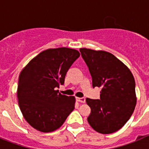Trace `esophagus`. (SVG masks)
I'll use <instances>...</instances> for the list:
<instances>
[{
  "mask_svg": "<svg viewBox=\"0 0 149 149\" xmlns=\"http://www.w3.org/2000/svg\"><path fill=\"white\" fill-rule=\"evenodd\" d=\"M76 99H77V101L81 102V103H85V101H86V98H77Z\"/></svg>",
  "mask_w": 149,
  "mask_h": 149,
  "instance_id": "obj_1",
  "label": "esophagus"
}]
</instances>
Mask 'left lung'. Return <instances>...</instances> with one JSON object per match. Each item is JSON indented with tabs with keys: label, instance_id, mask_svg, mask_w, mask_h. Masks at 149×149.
Returning a JSON list of instances; mask_svg holds the SVG:
<instances>
[{
	"label": "left lung",
	"instance_id": "8db88e82",
	"mask_svg": "<svg viewBox=\"0 0 149 149\" xmlns=\"http://www.w3.org/2000/svg\"><path fill=\"white\" fill-rule=\"evenodd\" d=\"M80 51L89 68L93 88L101 87L100 99H86L91 108L88 122L101 134L119 131L136 106L134 76L122 62L109 52L87 48H81Z\"/></svg>",
	"mask_w": 149,
	"mask_h": 149
}]
</instances>
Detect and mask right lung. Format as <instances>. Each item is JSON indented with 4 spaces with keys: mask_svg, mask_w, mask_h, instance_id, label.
Returning a JSON list of instances; mask_svg holds the SVG:
<instances>
[{
    "mask_svg": "<svg viewBox=\"0 0 149 149\" xmlns=\"http://www.w3.org/2000/svg\"><path fill=\"white\" fill-rule=\"evenodd\" d=\"M80 56L77 50L50 48L35 56L18 79V104L25 120L41 132L61 127L74 109L75 98L56 90L63 85L67 72Z\"/></svg>",
    "mask_w": 149,
    "mask_h": 149,
    "instance_id": "obj_1",
    "label": "right lung"
}]
</instances>
